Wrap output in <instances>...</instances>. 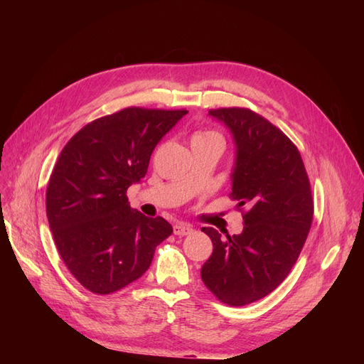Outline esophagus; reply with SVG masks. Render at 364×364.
<instances>
[{"instance_id": "1", "label": "esophagus", "mask_w": 364, "mask_h": 364, "mask_svg": "<svg viewBox=\"0 0 364 364\" xmlns=\"http://www.w3.org/2000/svg\"><path fill=\"white\" fill-rule=\"evenodd\" d=\"M173 232H174V235L185 237V235H188V234L193 232V228L190 225H186V223H176L173 226Z\"/></svg>"}]
</instances>
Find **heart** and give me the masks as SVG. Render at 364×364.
I'll use <instances>...</instances> for the list:
<instances>
[{"instance_id":"obj_1","label":"heart","mask_w":364,"mask_h":364,"mask_svg":"<svg viewBox=\"0 0 364 364\" xmlns=\"http://www.w3.org/2000/svg\"><path fill=\"white\" fill-rule=\"evenodd\" d=\"M209 139H217V141H222V136H220L217 132L213 130H203V132H197V134L193 136L191 144L194 142H200V141H209Z\"/></svg>"}]
</instances>
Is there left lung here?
<instances>
[{
  "label": "left lung",
  "instance_id": "left-lung-1",
  "mask_svg": "<svg viewBox=\"0 0 364 364\" xmlns=\"http://www.w3.org/2000/svg\"><path fill=\"white\" fill-rule=\"evenodd\" d=\"M237 147L230 199L243 213V232L222 238L203 228L213 255L202 281L218 301L243 306L272 293L287 278L313 222V196L301 153L270 121L246 107L211 109Z\"/></svg>",
  "mask_w": 364,
  "mask_h": 364
}]
</instances>
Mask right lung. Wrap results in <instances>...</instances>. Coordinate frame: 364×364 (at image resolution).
<instances>
[{
    "label": "right lung",
    "instance_id": "obj_1",
    "mask_svg": "<svg viewBox=\"0 0 364 364\" xmlns=\"http://www.w3.org/2000/svg\"><path fill=\"white\" fill-rule=\"evenodd\" d=\"M188 111L126 107L97 118L67 142L46 194L47 217L65 266L86 290L109 294L141 278L173 234L127 200L153 150Z\"/></svg>",
    "mask_w": 364,
    "mask_h": 364
}]
</instances>
